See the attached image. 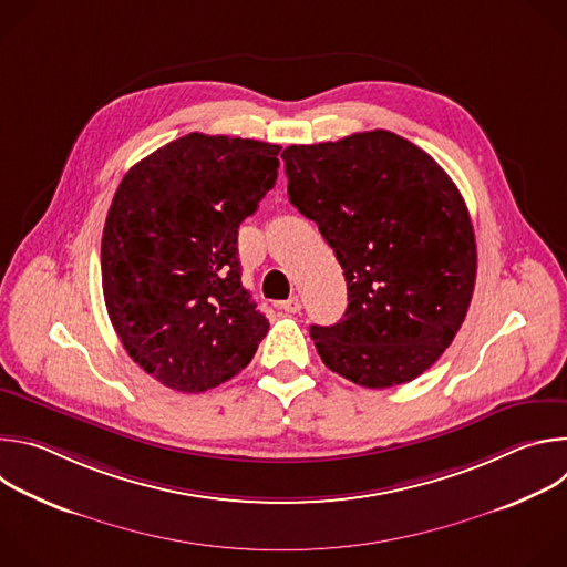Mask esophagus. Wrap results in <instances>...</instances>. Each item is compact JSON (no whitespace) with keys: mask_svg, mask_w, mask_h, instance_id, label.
<instances>
[{"mask_svg":"<svg viewBox=\"0 0 567 567\" xmlns=\"http://www.w3.org/2000/svg\"><path fill=\"white\" fill-rule=\"evenodd\" d=\"M300 307H302V305H300V298H298V296H291V298H287V300L280 302V309L287 311V313H298Z\"/></svg>","mask_w":567,"mask_h":567,"instance_id":"34e87169","label":"esophagus"}]
</instances>
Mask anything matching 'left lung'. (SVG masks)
Wrapping results in <instances>:
<instances>
[{"label":"left lung","mask_w":567,"mask_h":567,"mask_svg":"<svg viewBox=\"0 0 567 567\" xmlns=\"http://www.w3.org/2000/svg\"><path fill=\"white\" fill-rule=\"evenodd\" d=\"M289 202L318 224L348 282L337 326H311L332 372L363 388L409 383L451 346L475 287L466 204L415 143L372 130L282 152Z\"/></svg>","instance_id":"left-lung-1"}]
</instances>
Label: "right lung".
<instances>
[{"label":"right lung","instance_id":"1","mask_svg":"<svg viewBox=\"0 0 567 567\" xmlns=\"http://www.w3.org/2000/svg\"><path fill=\"white\" fill-rule=\"evenodd\" d=\"M280 145L186 134L123 177L103 228L112 326L150 377L210 390L247 368L269 320L241 287L237 228L278 179Z\"/></svg>","mask_w":567,"mask_h":567}]
</instances>
